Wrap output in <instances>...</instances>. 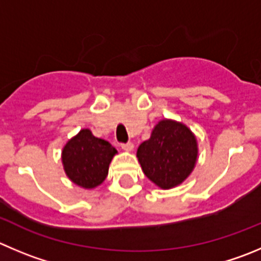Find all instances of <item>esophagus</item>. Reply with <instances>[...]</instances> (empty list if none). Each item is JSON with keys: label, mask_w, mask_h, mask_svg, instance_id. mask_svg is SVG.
Masks as SVG:
<instances>
[{"label": "esophagus", "mask_w": 261, "mask_h": 261, "mask_svg": "<svg viewBox=\"0 0 261 261\" xmlns=\"http://www.w3.org/2000/svg\"><path fill=\"white\" fill-rule=\"evenodd\" d=\"M121 148H123L125 152H130V151H133V148H135V145L130 142L128 143H124V145H121Z\"/></svg>", "instance_id": "esophagus-1"}]
</instances>
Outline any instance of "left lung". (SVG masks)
Segmentation results:
<instances>
[{"label":"left lung","instance_id":"left-lung-1","mask_svg":"<svg viewBox=\"0 0 261 261\" xmlns=\"http://www.w3.org/2000/svg\"><path fill=\"white\" fill-rule=\"evenodd\" d=\"M137 159L146 177L161 190L182 185L195 169L198 143L186 124L161 119L150 138L137 148Z\"/></svg>","mask_w":261,"mask_h":261}]
</instances>
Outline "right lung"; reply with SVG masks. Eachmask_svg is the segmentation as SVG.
Listing matches in <instances>:
<instances>
[{
  "label": "right lung",
  "mask_w": 261,
  "mask_h": 261,
  "mask_svg": "<svg viewBox=\"0 0 261 261\" xmlns=\"http://www.w3.org/2000/svg\"><path fill=\"white\" fill-rule=\"evenodd\" d=\"M118 153L108 141L92 135L88 128L81 129L61 151L66 177L84 190H93L106 179L109 165Z\"/></svg>",
  "instance_id": "1"
}]
</instances>
